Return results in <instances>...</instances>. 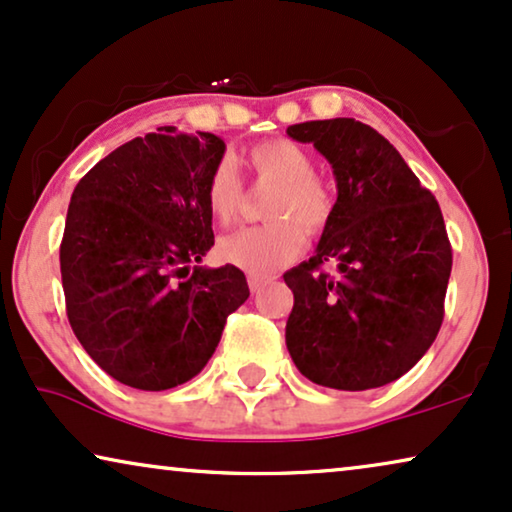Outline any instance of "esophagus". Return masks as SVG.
Returning <instances> with one entry per match:
<instances>
[{"label": "esophagus", "mask_w": 512, "mask_h": 512, "mask_svg": "<svg viewBox=\"0 0 512 512\" xmlns=\"http://www.w3.org/2000/svg\"><path fill=\"white\" fill-rule=\"evenodd\" d=\"M247 279H249V289H251V291H254V293H256V291H261V289H263V286H265V284H268V277H258V275H249Z\"/></svg>", "instance_id": "obj_1"}]
</instances>
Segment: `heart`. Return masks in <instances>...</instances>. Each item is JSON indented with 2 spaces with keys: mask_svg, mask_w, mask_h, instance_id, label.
Here are the masks:
<instances>
[{
  "mask_svg": "<svg viewBox=\"0 0 512 512\" xmlns=\"http://www.w3.org/2000/svg\"><path fill=\"white\" fill-rule=\"evenodd\" d=\"M247 163L258 179L277 184L265 207V216L272 221L223 237L219 254L249 275H270L305 249L303 225L314 233L328 221L331 195L314 177L310 153L291 139H270L251 146ZM205 202L212 219L221 226L233 223L240 214L242 181L228 160H221L209 172Z\"/></svg>",
  "mask_w": 512,
  "mask_h": 512,
  "instance_id": "1",
  "label": "heart"
}]
</instances>
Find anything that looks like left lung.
Returning <instances> with one entry per match:
<instances>
[{"instance_id": "1", "label": "left lung", "mask_w": 512, "mask_h": 512, "mask_svg": "<svg viewBox=\"0 0 512 512\" xmlns=\"http://www.w3.org/2000/svg\"><path fill=\"white\" fill-rule=\"evenodd\" d=\"M286 135L314 144L338 186L314 256L284 272L293 291L286 347L321 387H384L422 359L443 324L452 270L443 214L370 125L331 118L289 125Z\"/></svg>"}]
</instances>
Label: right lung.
I'll list each match as a JSON object with an SVG mask.
<instances>
[{
    "label": "right lung",
    "instance_id": "obj_1",
    "mask_svg": "<svg viewBox=\"0 0 512 512\" xmlns=\"http://www.w3.org/2000/svg\"><path fill=\"white\" fill-rule=\"evenodd\" d=\"M226 144L212 132L158 128L102 158L69 200L60 244L72 331L114 380L142 391L200 373L249 298L235 265L207 268L205 202Z\"/></svg>",
    "mask_w": 512,
    "mask_h": 512
}]
</instances>
